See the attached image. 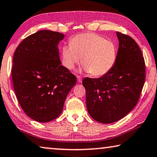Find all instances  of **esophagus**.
Returning <instances> with one entry per match:
<instances>
[{"label":"esophagus","instance_id":"34e87169","mask_svg":"<svg viewBox=\"0 0 157 157\" xmlns=\"http://www.w3.org/2000/svg\"><path fill=\"white\" fill-rule=\"evenodd\" d=\"M77 78H78V82H82V77L78 75L77 76Z\"/></svg>","mask_w":157,"mask_h":157}]
</instances>
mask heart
<instances>
[{
    "instance_id": "1",
    "label": "heart",
    "mask_w": 157,
    "mask_h": 157,
    "mask_svg": "<svg viewBox=\"0 0 157 157\" xmlns=\"http://www.w3.org/2000/svg\"><path fill=\"white\" fill-rule=\"evenodd\" d=\"M117 49L113 42L94 33L76 35L70 45L62 49V61L68 70H73L80 59L83 70L94 76H102L113 68Z\"/></svg>"
}]
</instances>
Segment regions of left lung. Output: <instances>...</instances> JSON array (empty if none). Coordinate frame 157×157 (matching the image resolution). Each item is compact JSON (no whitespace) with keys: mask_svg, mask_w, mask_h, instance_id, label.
<instances>
[{"mask_svg":"<svg viewBox=\"0 0 157 157\" xmlns=\"http://www.w3.org/2000/svg\"><path fill=\"white\" fill-rule=\"evenodd\" d=\"M119 49L114 66L99 78H85L89 114L98 122L110 124L122 119L136 105L145 84V60L136 42L117 32Z\"/></svg>","mask_w":157,"mask_h":157,"instance_id":"1","label":"left lung"}]
</instances>
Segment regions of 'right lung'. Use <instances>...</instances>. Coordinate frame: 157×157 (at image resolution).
Segmentation results:
<instances>
[{
	"label": "right lung",
	"instance_id": "obj_1",
	"mask_svg": "<svg viewBox=\"0 0 157 157\" xmlns=\"http://www.w3.org/2000/svg\"><path fill=\"white\" fill-rule=\"evenodd\" d=\"M64 35L42 30L25 38L13 56L12 78L22 110L39 122L60 115L76 77L61 66L58 49Z\"/></svg>",
	"mask_w": 157,
	"mask_h": 157
}]
</instances>
